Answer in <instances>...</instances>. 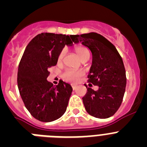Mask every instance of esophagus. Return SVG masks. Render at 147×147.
Returning <instances> with one entry per match:
<instances>
[{
    "mask_svg": "<svg viewBox=\"0 0 147 147\" xmlns=\"http://www.w3.org/2000/svg\"><path fill=\"white\" fill-rule=\"evenodd\" d=\"M72 88L74 90H75L76 88V85H72Z\"/></svg>",
    "mask_w": 147,
    "mask_h": 147,
    "instance_id": "obj_1",
    "label": "esophagus"
}]
</instances>
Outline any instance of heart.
<instances>
[{
  "mask_svg": "<svg viewBox=\"0 0 147 147\" xmlns=\"http://www.w3.org/2000/svg\"><path fill=\"white\" fill-rule=\"evenodd\" d=\"M74 51L75 52H76V55L80 57V59H81L85 54L89 53V51H88L86 48L84 47V46H81V45L75 47ZM65 54V49H62V50L61 51V52L59 53V56H58V60H62L63 57H64ZM83 74H84V73L82 71L67 70V71H65V73L63 74V78H64L65 80H66V81H75V80H77L78 78L82 76Z\"/></svg>",
  "mask_w": 147,
  "mask_h": 147,
  "instance_id": "1",
  "label": "heart"
}]
</instances>
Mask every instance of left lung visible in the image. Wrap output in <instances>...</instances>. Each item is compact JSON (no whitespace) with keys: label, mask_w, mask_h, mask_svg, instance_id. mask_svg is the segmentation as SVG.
<instances>
[{"label":"left lung","mask_w":147,"mask_h":147,"mask_svg":"<svg viewBox=\"0 0 147 147\" xmlns=\"http://www.w3.org/2000/svg\"><path fill=\"white\" fill-rule=\"evenodd\" d=\"M74 42H82L92 53L88 82L98 86L88 88L82 98L87 112L93 117L107 119L119 110L125 92L127 78L121 57L111 42L99 34L71 35ZM91 84L90 85H91Z\"/></svg>","instance_id":"obj_1"}]
</instances>
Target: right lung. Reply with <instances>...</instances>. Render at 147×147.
<instances>
[{"label":"right lung","mask_w":147,"mask_h":147,"mask_svg":"<svg viewBox=\"0 0 147 147\" xmlns=\"http://www.w3.org/2000/svg\"><path fill=\"white\" fill-rule=\"evenodd\" d=\"M71 40V35L39 34L28 44L20 62L18 86L20 96L28 112L40 121H55L66 111L72 87L62 80L54 86L47 78L49 68L57 65L65 45H73Z\"/></svg>","instance_id":"obj_1"}]
</instances>
